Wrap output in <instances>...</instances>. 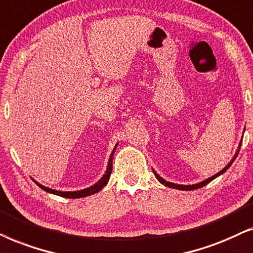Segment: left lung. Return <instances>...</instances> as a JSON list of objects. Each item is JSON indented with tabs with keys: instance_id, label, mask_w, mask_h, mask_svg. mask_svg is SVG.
Here are the masks:
<instances>
[{
	"instance_id": "1",
	"label": "left lung",
	"mask_w": 253,
	"mask_h": 253,
	"mask_svg": "<svg viewBox=\"0 0 253 253\" xmlns=\"http://www.w3.org/2000/svg\"><path fill=\"white\" fill-rule=\"evenodd\" d=\"M241 144H242V141H241V142H240V146H238V149H237V151H236V154L234 155V157H232V160H231L230 162H229L227 167H224L223 169H222V170L220 171V172H217L216 174H214V176H211V177H210V178H207L206 180L201 181V183L193 184V185H179V184H174V183H170V181H167L166 179H163V178H162V177L160 176V174H158V173L156 172V171H155L154 169H153V172H154V174H155V177H156L157 179H158V181H160L161 184L166 185V186H168V187H171V188H176V190H181V191H192V190H197V188H200V187L205 186V185H207L208 183H211V180L215 179V178L218 177V176H221L222 173H224L225 171H227V170L229 169V168H230L231 164L234 163V161L236 160V157H237V155H238V151H240Z\"/></svg>"
}]
</instances>
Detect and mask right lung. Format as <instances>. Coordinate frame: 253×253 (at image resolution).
<instances>
[{
  "instance_id": "obj_1",
  "label": "right lung",
  "mask_w": 253,
  "mask_h": 253,
  "mask_svg": "<svg viewBox=\"0 0 253 253\" xmlns=\"http://www.w3.org/2000/svg\"><path fill=\"white\" fill-rule=\"evenodd\" d=\"M118 146V143L116 144V147L113 148V151L111 153V156L109 158V163H107V168H106V171L105 173L103 174V177L100 178V179L97 181L95 185H92V186L87 187V188H84V190H80V191H70V192H62V191H56V190H52V188L49 187H46L43 186V185L39 184L38 181L35 180V183L38 185V186L42 188V190L48 192V193H52V194H55V195H60V197H63V198H69V199H77V198H83V197H87V195H91V194H95L97 192H99L102 188L105 186L107 184V181L110 179V176H111V172H112V161H113V155H114V151H116V148Z\"/></svg>"
}]
</instances>
